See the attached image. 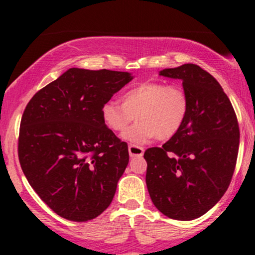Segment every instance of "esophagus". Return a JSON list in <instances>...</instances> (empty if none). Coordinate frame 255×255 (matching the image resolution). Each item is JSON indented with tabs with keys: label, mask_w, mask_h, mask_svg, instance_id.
Here are the masks:
<instances>
[{
	"label": "esophagus",
	"mask_w": 255,
	"mask_h": 255,
	"mask_svg": "<svg viewBox=\"0 0 255 255\" xmlns=\"http://www.w3.org/2000/svg\"><path fill=\"white\" fill-rule=\"evenodd\" d=\"M144 147L137 145H129L128 146V152L130 157H141L144 154Z\"/></svg>",
	"instance_id": "esophagus-1"
}]
</instances>
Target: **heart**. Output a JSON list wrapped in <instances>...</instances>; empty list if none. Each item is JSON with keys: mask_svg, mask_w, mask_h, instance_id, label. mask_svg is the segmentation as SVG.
<instances>
[{"mask_svg": "<svg viewBox=\"0 0 255 255\" xmlns=\"http://www.w3.org/2000/svg\"><path fill=\"white\" fill-rule=\"evenodd\" d=\"M188 109V97L177 85L144 83L125 92L122 104L104 103L102 120L108 129L122 133L135 118L137 122L126 131L125 139L144 144L157 136L164 140L176 135Z\"/></svg>", "mask_w": 255, "mask_h": 255, "instance_id": "b5f03b06", "label": "heart"}]
</instances>
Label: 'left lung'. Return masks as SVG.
I'll return each instance as SVG.
<instances>
[{
	"label": "left lung",
	"instance_id": "obj_1",
	"mask_svg": "<svg viewBox=\"0 0 255 255\" xmlns=\"http://www.w3.org/2000/svg\"><path fill=\"white\" fill-rule=\"evenodd\" d=\"M159 75L182 81L189 109L176 135L145 151L146 184L163 215L192 221L211 210L229 187L240 144L238 119L218 81L197 64Z\"/></svg>",
	"mask_w": 255,
	"mask_h": 255
}]
</instances>
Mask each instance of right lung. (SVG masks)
Listing matches in <instances>:
<instances>
[{
    "mask_svg": "<svg viewBox=\"0 0 255 255\" xmlns=\"http://www.w3.org/2000/svg\"><path fill=\"white\" fill-rule=\"evenodd\" d=\"M131 79L128 72L71 68L26 105L20 165L34 192L62 218L90 221L113 201L129 154L105 127L102 107Z\"/></svg>",
    "mask_w": 255,
    "mask_h": 255,
    "instance_id": "1",
    "label": "right lung"
}]
</instances>
